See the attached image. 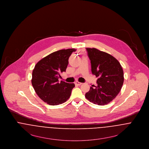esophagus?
Listing matches in <instances>:
<instances>
[{
    "label": "esophagus",
    "mask_w": 149,
    "mask_h": 149,
    "mask_svg": "<svg viewBox=\"0 0 149 149\" xmlns=\"http://www.w3.org/2000/svg\"><path fill=\"white\" fill-rule=\"evenodd\" d=\"M75 85H81V83H80V82H78V81H76L75 83Z\"/></svg>",
    "instance_id": "obj_1"
}]
</instances>
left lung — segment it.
<instances>
[{
    "label": "left lung",
    "instance_id": "obj_1",
    "mask_svg": "<svg viewBox=\"0 0 149 149\" xmlns=\"http://www.w3.org/2000/svg\"><path fill=\"white\" fill-rule=\"evenodd\" d=\"M93 74L98 77L97 86L92 85L85 97L99 106L116 98L123 85V71L119 61L112 55L95 48H86Z\"/></svg>",
    "mask_w": 149,
    "mask_h": 149
}]
</instances>
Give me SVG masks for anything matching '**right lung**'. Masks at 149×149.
Wrapping results in <instances>:
<instances>
[{
	"mask_svg": "<svg viewBox=\"0 0 149 149\" xmlns=\"http://www.w3.org/2000/svg\"><path fill=\"white\" fill-rule=\"evenodd\" d=\"M75 49L60 50L50 54L39 61L32 72V84L38 96L48 104H62L69 99L74 83H68L58 79L66 71L69 58Z\"/></svg>",
	"mask_w": 149,
	"mask_h": 149,
	"instance_id": "1",
	"label": "right lung"
}]
</instances>
